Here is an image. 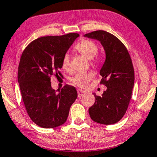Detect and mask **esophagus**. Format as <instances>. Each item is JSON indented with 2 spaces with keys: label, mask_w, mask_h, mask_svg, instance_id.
<instances>
[{
  "label": "esophagus",
  "mask_w": 157,
  "mask_h": 157,
  "mask_svg": "<svg viewBox=\"0 0 157 157\" xmlns=\"http://www.w3.org/2000/svg\"><path fill=\"white\" fill-rule=\"evenodd\" d=\"M77 93H78V97H79V98H80V97L84 96L85 93H86V92H85V91H84V90L79 89V90H77Z\"/></svg>",
  "instance_id": "obj_1"
}]
</instances>
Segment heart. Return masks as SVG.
<instances>
[{"instance_id": "heart-1", "label": "heart", "mask_w": 157, "mask_h": 157, "mask_svg": "<svg viewBox=\"0 0 157 157\" xmlns=\"http://www.w3.org/2000/svg\"><path fill=\"white\" fill-rule=\"evenodd\" d=\"M75 49L77 52L84 56L89 59H91L93 64H97L99 63L98 57H94L98 51V48L93 41L88 39H82L75 45ZM61 67L65 70H68L69 68V56L68 54H65L61 60ZM93 77L91 72H79L72 78V82L74 85L80 88H85L88 82Z\"/></svg>"}]
</instances>
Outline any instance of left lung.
Masks as SVG:
<instances>
[{
  "label": "left lung",
  "instance_id": "8db88e82",
  "mask_svg": "<svg viewBox=\"0 0 157 157\" xmlns=\"http://www.w3.org/2000/svg\"><path fill=\"white\" fill-rule=\"evenodd\" d=\"M84 36L100 41L106 53L100 75L101 84L107 89L101 96L93 93L95 103L89 108V114L99 124H114L123 117L131 99L135 80L131 58L124 45L109 33L97 30Z\"/></svg>",
  "mask_w": 157,
  "mask_h": 157
}]
</instances>
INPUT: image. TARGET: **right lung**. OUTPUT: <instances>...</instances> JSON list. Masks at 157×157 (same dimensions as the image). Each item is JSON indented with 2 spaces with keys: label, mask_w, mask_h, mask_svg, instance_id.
<instances>
[{
  "label": "right lung",
  "mask_w": 157,
  "mask_h": 157,
  "mask_svg": "<svg viewBox=\"0 0 157 157\" xmlns=\"http://www.w3.org/2000/svg\"><path fill=\"white\" fill-rule=\"evenodd\" d=\"M80 35L39 37L25 48L18 68V82L29 117L37 125L53 128L63 124L77 97L76 88L66 85L59 93L51 87L53 75L62 76L61 60Z\"/></svg>",
  "instance_id": "right-lung-1"
}]
</instances>
